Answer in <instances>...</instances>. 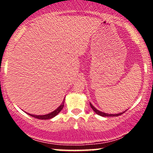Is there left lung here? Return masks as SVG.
I'll list each match as a JSON object with an SVG mask.
<instances>
[{
  "label": "left lung",
  "mask_w": 153,
  "mask_h": 153,
  "mask_svg": "<svg viewBox=\"0 0 153 153\" xmlns=\"http://www.w3.org/2000/svg\"><path fill=\"white\" fill-rule=\"evenodd\" d=\"M90 106H91V108H92V109L94 111H95V113L96 114H97L98 115H100V116H101V117H118V116H119V115H121V114H124V112L126 111V110L125 111H123V112H121V113H119V114H106V113H104V112H102V111H99L98 109H96V108H95V107L93 106L92 104H91V103H90Z\"/></svg>",
  "instance_id": "obj_1"
}]
</instances>
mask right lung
<instances>
[{
    "label": "right lung",
    "mask_w": 153,
    "mask_h": 153,
    "mask_svg": "<svg viewBox=\"0 0 153 153\" xmlns=\"http://www.w3.org/2000/svg\"><path fill=\"white\" fill-rule=\"evenodd\" d=\"M64 103H65V99H64V100H63L62 103H61L60 106H59L58 108H57V109L51 112V113H50V114H45V115H34V114H29V113H27V114L29 115H30L31 117H34V118L39 119H50L53 118V117H55L56 115L58 114L59 112L62 111L63 106H64Z\"/></svg>",
    "instance_id": "add662e5"
}]
</instances>
